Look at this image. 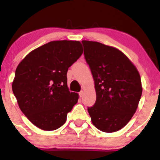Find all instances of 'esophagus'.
Here are the masks:
<instances>
[{"label":"esophagus","instance_id":"obj_1","mask_svg":"<svg viewBox=\"0 0 160 160\" xmlns=\"http://www.w3.org/2000/svg\"><path fill=\"white\" fill-rule=\"evenodd\" d=\"M83 94H84L83 91H80V93H79V95H80V97H82L83 96Z\"/></svg>","mask_w":160,"mask_h":160}]
</instances>
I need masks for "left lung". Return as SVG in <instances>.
<instances>
[{
	"instance_id": "8db88e82",
	"label": "left lung",
	"mask_w": 160,
	"mask_h": 160,
	"mask_svg": "<svg viewBox=\"0 0 160 160\" xmlns=\"http://www.w3.org/2000/svg\"><path fill=\"white\" fill-rule=\"evenodd\" d=\"M82 43L96 92L95 104L88 107L92 122L104 132L118 131L136 111L142 94L140 74L119 49L95 41Z\"/></svg>"
}]
</instances>
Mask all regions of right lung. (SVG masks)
<instances>
[{
  "label": "right lung",
  "instance_id": "right-lung-1",
  "mask_svg": "<svg viewBox=\"0 0 160 160\" xmlns=\"http://www.w3.org/2000/svg\"><path fill=\"white\" fill-rule=\"evenodd\" d=\"M82 54L80 41H51L33 50L16 70L12 84L22 112L37 127L52 131L65 124L78 101L70 92L67 72Z\"/></svg>",
  "mask_w": 160,
  "mask_h": 160
}]
</instances>
